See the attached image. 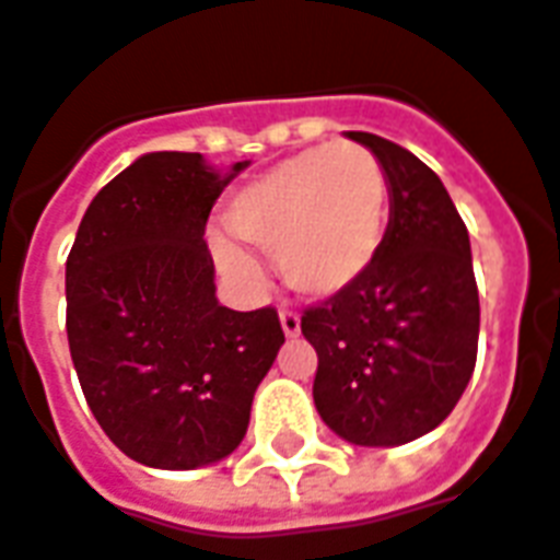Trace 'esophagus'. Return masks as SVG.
<instances>
[{
    "mask_svg": "<svg viewBox=\"0 0 560 560\" xmlns=\"http://www.w3.org/2000/svg\"><path fill=\"white\" fill-rule=\"evenodd\" d=\"M279 320H281V329H284V335H288V338H296V335H300V314L288 312V308H284V312H279Z\"/></svg>",
    "mask_w": 560,
    "mask_h": 560,
    "instance_id": "esophagus-1",
    "label": "esophagus"
}]
</instances>
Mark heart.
I'll list each match as a JSON object with an SVG mask.
<instances>
[{"mask_svg":"<svg viewBox=\"0 0 560 560\" xmlns=\"http://www.w3.org/2000/svg\"><path fill=\"white\" fill-rule=\"evenodd\" d=\"M392 186L376 153L355 142L317 144L269 165L225 210L228 231L276 258L281 281L300 296L329 300L353 288L383 252ZM219 267L258 281V264L225 240Z\"/></svg>","mask_w":560,"mask_h":560,"instance_id":"obj_1","label":"heart"}]
</instances>
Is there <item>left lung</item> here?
<instances>
[{
  "label": "left lung",
  "mask_w": 560,
  "mask_h": 560,
  "mask_svg": "<svg viewBox=\"0 0 560 560\" xmlns=\"http://www.w3.org/2000/svg\"><path fill=\"white\" fill-rule=\"evenodd\" d=\"M383 163L392 207L380 258L353 288L302 314L317 350L314 407L362 448L439 428L475 371L480 302L469 231L436 172L374 132H347Z\"/></svg>",
  "instance_id": "8db88e82"
}]
</instances>
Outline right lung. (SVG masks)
Here are the masks:
<instances>
[{"instance_id":"obj_1","label":"right lung","mask_w":560,"mask_h":560,"mask_svg":"<svg viewBox=\"0 0 560 560\" xmlns=\"http://www.w3.org/2000/svg\"><path fill=\"white\" fill-rule=\"evenodd\" d=\"M248 163L142 153L94 196L65 267L70 359L103 433L136 463L225 459L284 332L272 308L219 305L205 225Z\"/></svg>"}]
</instances>
